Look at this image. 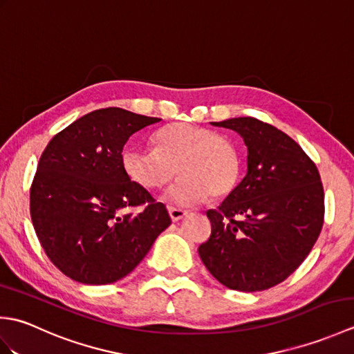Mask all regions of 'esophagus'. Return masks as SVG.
I'll return each mask as SVG.
<instances>
[{
  "label": "esophagus",
  "instance_id": "esophagus-1",
  "mask_svg": "<svg viewBox=\"0 0 354 354\" xmlns=\"http://www.w3.org/2000/svg\"><path fill=\"white\" fill-rule=\"evenodd\" d=\"M169 214H170L173 222H179V221L184 219V217L187 216V212H184V209H181V208L169 207Z\"/></svg>",
  "mask_w": 354,
  "mask_h": 354
}]
</instances>
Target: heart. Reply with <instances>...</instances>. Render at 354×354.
<instances>
[{"label": "heart", "mask_w": 354, "mask_h": 354, "mask_svg": "<svg viewBox=\"0 0 354 354\" xmlns=\"http://www.w3.org/2000/svg\"><path fill=\"white\" fill-rule=\"evenodd\" d=\"M122 164L127 178L146 190L161 189L179 173L183 178L167 193L178 205L228 196L239 176L234 145L208 127L190 123L162 127L155 133V149H127Z\"/></svg>", "instance_id": "heart-1"}]
</instances>
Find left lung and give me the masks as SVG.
Instances as JSON below:
<instances>
[{"label":"left lung","instance_id":"obj_1","mask_svg":"<svg viewBox=\"0 0 354 354\" xmlns=\"http://www.w3.org/2000/svg\"><path fill=\"white\" fill-rule=\"evenodd\" d=\"M213 126L236 131L248 147V170L217 209L199 257L217 281L240 292L284 281L309 255L324 223L317 165L272 124L254 117Z\"/></svg>","mask_w":354,"mask_h":354}]
</instances>
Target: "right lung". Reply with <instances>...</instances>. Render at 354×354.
Masks as SVG:
<instances>
[{"mask_svg": "<svg viewBox=\"0 0 354 354\" xmlns=\"http://www.w3.org/2000/svg\"><path fill=\"white\" fill-rule=\"evenodd\" d=\"M161 122L122 108L89 112L56 133L30 189V214L45 254L84 284L122 280L171 223L161 202L132 183L122 152L132 133ZM146 205L138 215L129 206Z\"/></svg>", "mask_w": 354, "mask_h": 354, "instance_id": "right-lung-1", "label": "right lung"}]
</instances>
